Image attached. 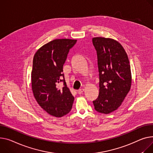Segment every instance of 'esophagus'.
<instances>
[{"mask_svg": "<svg viewBox=\"0 0 153 153\" xmlns=\"http://www.w3.org/2000/svg\"><path fill=\"white\" fill-rule=\"evenodd\" d=\"M84 88H80V89H79L77 91V92H78L79 94H82L84 92Z\"/></svg>", "mask_w": 153, "mask_h": 153, "instance_id": "34e87169", "label": "esophagus"}]
</instances>
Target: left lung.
<instances>
[{
    "instance_id": "obj_1",
    "label": "left lung",
    "mask_w": 153,
    "mask_h": 153,
    "mask_svg": "<svg viewBox=\"0 0 153 153\" xmlns=\"http://www.w3.org/2000/svg\"><path fill=\"white\" fill-rule=\"evenodd\" d=\"M99 72V95L93 101L95 109L109 114L123 102L130 89L131 76L129 60L125 50L116 40L94 37Z\"/></svg>"
}]
</instances>
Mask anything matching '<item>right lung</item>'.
I'll list each match as a JSON object with an SVG mask.
<instances>
[{"instance_id":"add662e5","label":"right lung","mask_w":153,"mask_h":153,"mask_svg":"<svg viewBox=\"0 0 153 153\" xmlns=\"http://www.w3.org/2000/svg\"><path fill=\"white\" fill-rule=\"evenodd\" d=\"M76 42L73 39L53 40L40 47L33 58L31 82L34 97L40 107L55 117L66 115L73 106L74 97L67 87L63 67L69 50Z\"/></svg>"}]
</instances>
